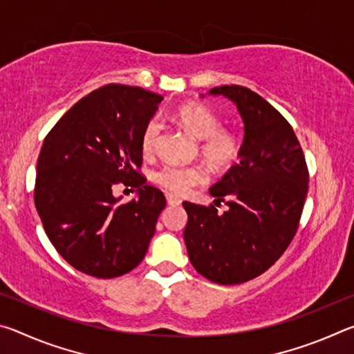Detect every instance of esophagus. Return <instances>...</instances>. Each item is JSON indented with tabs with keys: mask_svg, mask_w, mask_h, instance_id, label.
I'll list each match as a JSON object with an SVG mask.
<instances>
[{
	"mask_svg": "<svg viewBox=\"0 0 354 354\" xmlns=\"http://www.w3.org/2000/svg\"><path fill=\"white\" fill-rule=\"evenodd\" d=\"M167 203H169L170 206H179V205H181V200H179L178 196H175V195L167 194Z\"/></svg>",
	"mask_w": 354,
	"mask_h": 354,
	"instance_id": "obj_1",
	"label": "esophagus"
}]
</instances>
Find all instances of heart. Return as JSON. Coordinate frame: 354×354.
Returning <instances> with one entry per match:
<instances>
[{
	"instance_id": "1",
	"label": "heart",
	"mask_w": 354,
	"mask_h": 354,
	"mask_svg": "<svg viewBox=\"0 0 354 354\" xmlns=\"http://www.w3.org/2000/svg\"><path fill=\"white\" fill-rule=\"evenodd\" d=\"M175 118L195 139L201 140V154L209 164L225 169L241 154V137L230 128H221V118L206 104L189 101L176 107ZM162 124L158 118L148 120L140 136L142 153L153 154L158 147ZM206 171L200 165L167 164L156 173V181L171 194L183 195L189 189L206 181Z\"/></svg>"
}]
</instances>
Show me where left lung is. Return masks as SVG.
I'll use <instances>...</instances> for the list:
<instances>
[{
	"mask_svg": "<svg viewBox=\"0 0 354 354\" xmlns=\"http://www.w3.org/2000/svg\"><path fill=\"white\" fill-rule=\"evenodd\" d=\"M243 120L239 162L209 189L228 211L184 201V242L195 270L217 284H241L268 270L298 230L309 171L289 122L259 95L242 86H220Z\"/></svg>",
	"mask_w": 354,
	"mask_h": 354,
	"instance_id": "left-lung-1",
	"label": "left lung"
}]
</instances>
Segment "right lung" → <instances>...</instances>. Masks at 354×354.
<instances>
[{"mask_svg":"<svg viewBox=\"0 0 354 354\" xmlns=\"http://www.w3.org/2000/svg\"><path fill=\"white\" fill-rule=\"evenodd\" d=\"M164 97L107 84L84 97L44 140L34 203L57 253L95 278H117L147 254L165 196L140 175L143 127ZM122 182L138 198L120 205Z\"/></svg>","mask_w":354,"mask_h":354,"instance_id":"1","label":"right lung"}]
</instances>
